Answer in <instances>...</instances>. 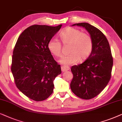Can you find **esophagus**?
Segmentation results:
<instances>
[{"label": "esophagus", "instance_id": "1", "mask_svg": "<svg viewBox=\"0 0 122 122\" xmlns=\"http://www.w3.org/2000/svg\"><path fill=\"white\" fill-rule=\"evenodd\" d=\"M70 70V67L69 66H61V70H62V72H65V71H67Z\"/></svg>", "mask_w": 122, "mask_h": 122}]
</instances>
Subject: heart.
Listing matches in <instances>:
<instances>
[{"label": "heart", "instance_id": "heart-1", "mask_svg": "<svg viewBox=\"0 0 122 122\" xmlns=\"http://www.w3.org/2000/svg\"><path fill=\"white\" fill-rule=\"evenodd\" d=\"M61 42L65 46L69 45L67 56L62 57L59 62L65 65H70L83 61L88 58L92 49V41L90 36L81 32L77 29L68 27L65 28L60 35ZM47 47L50 52L56 57L62 55V45L56 39L52 38L48 42Z\"/></svg>", "mask_w": 122, "mask_h": 122}]
</instances>
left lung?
Instances as JSON below:
<instances>
[{"mask_svg": "<svg viewBox=\"0 0 122 122\" xmlns=\"http://www.w3.org/2000/svg\"><path fill=\"white\" fill-rule=\"evenodd\" d=\"M85 28L92 41L90 56L81 64L72 66V92L83 99H91L106 87L111 77L113 60L108 41L105 35L87 23L73 24Z\"/></svg>", "mask_w": 122, "mask_h": 122, "instance_id": "left-lung-1", "label": "left lung"}]
</instances>
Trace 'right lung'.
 <instances>
[{"instance_id": "1", "label": "right lung", "mask_w": 122, "mask_h": 122, "mask_svg": "<svg viewBox=\"0 0 122 122\" xmlns=\"http://www.w3.org/2000/svg\"><path fill=\"white\" fill-rule=\"evenodd\" d=\"M61 26H30L20 34L14 47L11 71L16 86L35 101H43L51 95L53 80L61 73L60 65L47 47Z\"/></svg>"}]
</instances>
